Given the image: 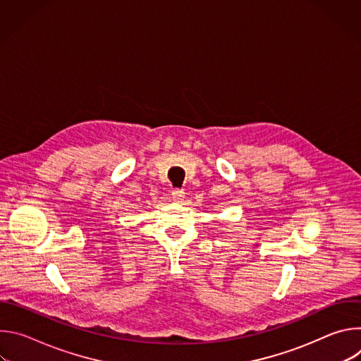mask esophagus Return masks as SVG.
Wrapping results in <instances>:
<instances>
[{
  "instance_id": "1",
  "label": "esophagus",
  "mask_w": 361,
  "mask_h": 361,
  "mask_svg": "<svg viewBox=\"0 0 361 361\" xmlns=\"http://www.w3.org/2000/svg\"><path fill=\"white\" fill-rule=\"evenodd\" d=\"M184 197H185V192H184V190H181V188H174V190L171 191V198H173V201H176V202H181V201L184 200Z\"/></svg>"
}]
</instances>
